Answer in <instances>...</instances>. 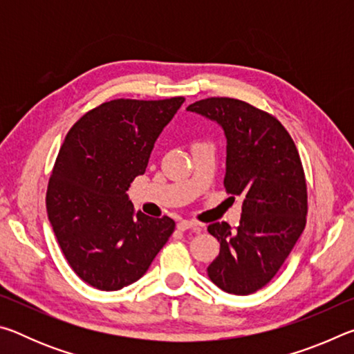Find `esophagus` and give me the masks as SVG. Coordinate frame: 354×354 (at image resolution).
<instances>
[{
	"instance_id": "esophagus-1",
	"label": "esophagus",
	"mask_w": 354,
	"mask_h": 354,
	"mask_svg": "<svg viewBox=\"0 0 354 354\" xmlns=\"http://www.w3.org/2000/svg\"><path fill=\"white\" fill-rule=\"evenodd\" d=\"M176 226H178V230H181V231H185V230H194L195 232L201 231V225L196 223V221H192V220H179Z\"/></svg>"
}]
</instances>
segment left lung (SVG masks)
<instances>
[{"label": "left lung", "mask_w": 354, "mask_h": 354, "mask_svg": "<svg viewBox=\"0 0 354 354\" xmlns=\"http://www.w3.org/2000/svg\"><path fill=\"white\" fill-rule=\"evenodd\" d=\"M187 111L217 122L226 136L225 189L242 196L241 223L207 226L220 253L207 274L221 290L250 295L278 273L306 226L308 190L298 149L279 120L245 101L214 97Z\"/></svg>", "instance_id": "obj_1"}]
</instances>
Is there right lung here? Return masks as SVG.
Segmentation results:
<instances>
[{
  "mask_svg": "<svg viewBox=\"0 0 354 354\" xmlns=\"http://www.w3.org/2000/svg\"><path fill=\"white\" fill-rule=\"evenodd\" d=\"M184 103L112 100L71 127L46 190L48 220L84 283L118 290L142 278L175 231L164 215L134 211L127 190L147 170L154 142Z\"/></svg>",
  "mask_w": 354,
  "mask_h": 354,
  "instance_id": "add662e5",
  "label": "right lung"
}]
</instances>
